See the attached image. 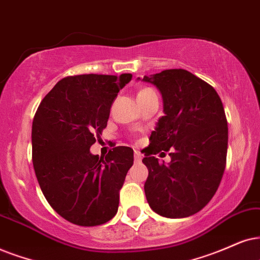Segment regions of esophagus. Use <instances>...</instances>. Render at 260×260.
<instances>
[{
	"mask_svg": "<svg viewBox=\"0 0 260 260\" xmlns=\"http://www.w3.org/2000/svg\"><path fill=\"white\" fill-rule=\"evenodd\" d=\"M134 159L137 160V162H140L141 159H143V154H141L139 151H134Z\"/></svg>",
	"mask_w": 260,
	"mask_h": 260,
	"instance_id": "34e87169",
	"label": "esophagus"
}]
</instances>
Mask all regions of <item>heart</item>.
I'll return each mask as SVG.
<instances>
[{
	"mask_svg": "<svg viewBox=\"0 0 260 260\" xmlns=\"http://www.w3.org/2000/svg\"><path fill=\"white\" fill-rule=\"evenodd\" d=\"M147 90H150V88H145V90H143V91H140V92H144V91H147Z\"/></svg>",
	"mask_w": 260,
	"mask_h": 260,
	"instance_id": "heart-1",
	"label": "heart"
}]
</instances>
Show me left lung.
Instances as JSON below:
<instances>
[{
    "mask_svg": "<svg viewBox=\"0 0 260 260\" xmlns=\"http://www.w3.org/2000/svg\"><path fill=\"white\" fill-rule=\"evenodd\" d=\"M143 81L158 88L164 113L143 158L149 169L144 186L147 203L163 217H188L212 199L224 173V108L215 88L188 71L167 70L145 75ZM169 149L172 160L160 165L154 154Z\"/></svg>",
    "mask_w": 260,
    "mask_h": 260,
    "instance_id": "obj_1",
    "label": "left lung"
}]
</instances>
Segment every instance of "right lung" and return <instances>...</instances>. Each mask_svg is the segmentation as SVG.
Wrapping results in <instances>:
<instances>
[{
  "mask_svg": "<svg viewBox=\"0 0 260 260\" xmlns=\"http://www.w3.org/2000/svg\"><path fill=\"white\" fill-rule=\"evenodd\" d=\"M132 74L67 77L43 98L32 122V160L45 199L77 225L103 224L116 215L119 190L133 150L117 146L104 158L90 147L107 127L110 108Z\"/></svg>",
  "mask_w": 260,
  "mask_h": 260,
  "instance_id": "add662e5",
  "label": "right lung"
}]
</instances>
